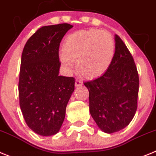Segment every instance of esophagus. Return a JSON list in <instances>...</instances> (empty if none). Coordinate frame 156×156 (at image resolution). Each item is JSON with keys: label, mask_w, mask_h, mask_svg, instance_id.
<instances>
[{"label": "esophagus", "mask_w": 156, "mask_h": 156, "mask_svg": "<svg viewBox=\"0 0 156 156\" xmlns=\"http://www.w3.org/2000/svg\"><path fill=\"white\" fill-rule=\"evenodd\" d=\"M82 84H83V82H82V81H81V80L77 79L76 81H75V86L76 87L81 86V85H82Z\"/></svg>", "instance_id": "1"}]
</instances>
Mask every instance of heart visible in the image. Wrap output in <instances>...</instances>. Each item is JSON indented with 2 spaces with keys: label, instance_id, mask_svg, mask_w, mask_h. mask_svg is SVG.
Segmentation results:
<instances>
[{
  "label": "heart",
  "instance_id": "1",
  "mask_svg": "<svg viewBox=\"0 0 156 156\" xmlns=\"http://www.w3.org/2000/svg\"><path fill=\"white\" fill-rule=\"evenodd\" d=\"M60 59L69 71L77 64L80 73L87 78H96L107 71L113 61L116 45L113 36L99 29L80 30L64 40Z\"/></svg>",
  "mask_w": 156,
  "mask_h": 156
}]
</instances>
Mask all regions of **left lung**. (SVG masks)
I'll use <instances>...</instances> for the list:
<instances>
[{
    "label": "left lung",
    "mask_w": 156,
    "mask_h": 156,
    "mask_svg": "<svg viewBox=\"0 0 156 156\" xmlns=\"http://www.w3.org/2000/svg\"><path fill=\"white\" fill-rule=\"evenodd\" d=\"M113 61L104 75L85 82L89 111L105 133L117 132L132 120L137 107L139 78L134 58L123 40L115 36Z\"/></svg>",
    "instance_id": "8db88e82"
}]
</instances>
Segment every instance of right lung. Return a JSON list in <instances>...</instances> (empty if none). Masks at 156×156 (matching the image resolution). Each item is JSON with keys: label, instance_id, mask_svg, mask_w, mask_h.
Returning <instances> with one entry per match:
<instances>
[{"label": "right lung", "instance_id": "1", "mask_svg": "<svg viewBox=\"0 0 156 156\" xmlns=\"http://www.w3.org/2000/svg\"><path fill=\"white\" fill-rule=\"evenodd\" d=\"M73 26H43L26 42L19 73V104L28 127L42 136L56 134L75 90V78L59 75L60 43Z\"/></svg>", "mask_w": 156, "mask_h": 156}]
</instances>
